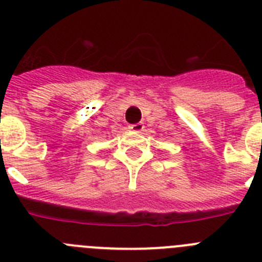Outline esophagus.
I'll list each match as a JSON object with an SVG mask.
<instances>
[{
  "label": "esophagus",
  "mask_w": 262,
  "mask_h": 262,
  "mask_svg": "<svg viewBox=\"0 0 262 262\" xmlns=\"http://www.w3.org/2000/svg\"><path fill=\"white\" fill-rule=\"evenodd\" d=\"M128 128L131 129V131H134V133H142V131H144V124L143 123L131 124V126H128Z\"/></svg>",
  "instance_id": "obj_1"
}]
</instances>
